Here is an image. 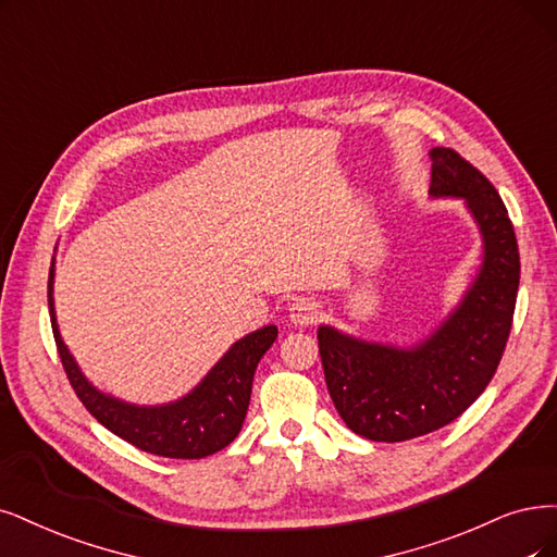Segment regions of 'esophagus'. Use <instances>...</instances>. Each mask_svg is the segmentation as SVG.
I'll use <instances>...</instances> for the list:
<instances>
[{
  "mask_svg": "<svg viewBox=\"0 0 557 557\" xmlns=\"http://www.w3.org/2000/svg\"><path fill=\"white\" fill-rule=\"evenodd\" d=\"M319 317H321V302H317L314 298H298L289 307V319L296 325H312L317 323Z\"/></svg>",
  "mask_w": 557,
  "mask_h": 557,
  "instance_id": "obj_1",
  "label": "esophagus"
}]
</instances>
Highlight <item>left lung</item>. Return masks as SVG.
Segmentation results:
<instances>
[{"label":"left lung","mask_w":557,"mask_h":557,"mask_svg":"<svg viewBox=\"0 0 557 557\" xmlns=\"http://www.w3.org/2000/svg\"><path fill=\"white\" fill-rule=\"evenodd\" d=\"M431 156V197H459L475 218L484 257L463 300L410 348L364 342L319 327L327 393L358 436L401 443L455 422L496 374L519 292V245L491 181L455 149Z\"/></svg>","instance_id":"8db88e82"}]
</instances>
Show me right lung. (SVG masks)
Listing matches in <instances>:
<instances>
[{"instance_id": "right-lung-1", "label": "right lung", "mask_w": 557, "mask_h": 557, "mask_svg": "<svg viewBox=\"0 0 557 557\" xmlns=\"http://www.w3.org/2000/svg\"><path fill=\"white\" fill-rule=\"evenodd\" d=\"M54 261L48 280L50 321L57 351L79 401L112 434L149 455L168 459H203L230 445L243 426L252 395L257 364L277 337L275 325H263L238 339L201 383L178 401L162 406H135L96 389L59 335L52 300Z\"/></svg>"}]
</instances>
